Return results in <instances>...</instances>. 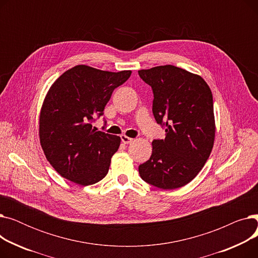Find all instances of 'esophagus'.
<instances>
[{
    "instance_id": "1",
    "label": "esophagus",
    "mask_w": 258,
    "mask_h": 258,
    "mask_svg": "<svg viewBox=\"0 0 258 258\" xmlns=\"http://www.w3.org/2000/svg\"><path fill=\"white\" fill-rule=\"evenodd\" d=\"M121 141L123 142L124 144H130V143H132L134 141V139L125 136V135H122V136H121Z\"/></svg>"
}]
</instances>
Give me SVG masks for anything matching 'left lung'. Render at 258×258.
Masks as SVG:
<instances>
[{
    "label": "left lung",
    "mask_w": 258,
    "mask_h": 258,
    "mask_svg": "<svg viewBox=\"0 0 258 258\" xmlns=\"http://www.w3.org/2000/svg\"><path fill=\"white\" fill-rule=\"evenodd\" d=\"M138 73L153 89V113L166 132L165 139L153 141L150 160L139 166L140 177L158 188H180L197 177L212 151L211 90L200 75L171 64Z\"/></svg>",
    "instance_id": "obj_1"
}]
</instances>
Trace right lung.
I'll list each match as a JSON object with an SVG mask.
<instances>
[{"instance_id":"obj_1","label":"right lung","mask_w":258,"mask_h":258,"mask_svg":"<svg viewBox=\"0 0 258 258\" xmlns=\"http://www.w3.org/2000/svg\"><path fill=\"white\" fill-rule=\"evenodd\" d=\"M132 71L108 72L78 64L50 87L39 114V142L52 167L62 178L88 186L102 180L120 137L92 126L103 114L113 91Z\"/></svg>"}]
</instances>
